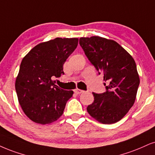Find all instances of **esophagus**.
<instances>
[{
    "label": "esophagus",
    "instance_id": "34e87169",
    "mask_svg": "<svg viewBox=\"0 0 155 155\" xmlns=\"http://www.w3.org/2000/svg\"><path fill=\"white\" fill-rule=\"evenodd\" d=\"M74 92L76 94H77V95H79V94H81V93H84V91H83V90H80V89L77 88V89L74 90Z\"/></svg>",
    "mask_w": 155,
    "mask_h": 155
}]
</instances>
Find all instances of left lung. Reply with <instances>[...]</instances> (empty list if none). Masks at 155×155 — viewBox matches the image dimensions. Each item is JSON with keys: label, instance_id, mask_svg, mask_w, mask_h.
<instances>
[{"label": "left lung", "instance_id": "8db88e82", "mask_svg": "<svg viewBox=\"0 0 155 155\" xmlns=\"http://www.w3.org/2000/svg\"><path fill=\"white\" fill-rule=\"evenodd\" d=\"M79 43L107 82V85L104 83L106 92L93 93L94 101L87 107V112L100 123H116L130 110L136 99L140 81L135 61L114 40L94 36L81 37Z\"/></svg>", "mask_w": 155, "mask_h": 155}]
</instances>
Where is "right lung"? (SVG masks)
I'll return each mask as SVG.
<instances>
[{
    "instance_id": "add662e5",
    "label": "right lung",
    "mask_w": 155,
    "mask_h": 155,
    "mask_svg": "<svg viewBox=\"0 0 155 155\" xmlns=\"http://www.w3.org/2000/svg\"><path fill=\"white\" fill-rule=\"evenodd\" d=\"M78 45V38H56L40 43L21 61L15 87L26 116L40 124L57 121L73 91H64L53 79L64 74L63 64Z\"/></svg>"
}]
</instances>
